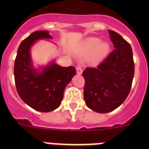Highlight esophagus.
Masks as SVG:
<instances>
[{"label": "esophagus", "mask_w": 149, "mask_h": 149, "mask_svg": "<svg viewBox=\"0 0 149 149\" xmlns=\"http://www.w3.org/2000/svg\"><path fill=\"white\" fill-rule=\"evenodd\" d=\"M76 70H77V73L78 74H81L83 72L82 68H81V66H80V65H77V66L76 67Z\"/></svg>", "instance_id": "obj_1"}]
</instances>
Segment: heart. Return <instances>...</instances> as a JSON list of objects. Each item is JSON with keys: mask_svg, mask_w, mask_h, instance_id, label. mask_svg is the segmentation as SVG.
I'll use <instances>...</instances> for the list:
<instances>
[{"mask_svg": "<svg viewBox=\"0 0 149 149\" xmlns=\"http://www.w3.org/2000/svg\"><path fill=\"white\" fill-rule=\"evenodd\" d=\"M81 51L84 53L92 52V60L95 63H98L103 60L108 54L109 45L107 43H101V40L98 38H88L81 46Z\"/></svg>", "mask_w": 149, "mask_h": 149, "instance_id": "1", "label": "heart"}]
</instances>
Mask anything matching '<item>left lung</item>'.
Here are the masks:
<instances>
[{"label":"left lung","mask_w":149,"mask_h":149,"mask_svg":"<svg viewBox=\"0 0 149 149\" xmlns=\"http://www.w3.org/2000/svg\"><path fill=\"white\" fill-rule=\"evenodd\" d=\"M108 31L115 49L98 66L87 67L83 72L86 106L100 113L113 111L123 103L134 75L131 45L113 30Z\"/></svg>","instance_id":"left-lung-1"}]
</instances>
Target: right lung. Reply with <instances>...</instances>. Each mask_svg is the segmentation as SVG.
Listing matches in <instances>:
<instances>
[{
    "instance_id": "1",
    "label": "right lung",
    "mask_w": 149,
    "mask_h": 149,
    "mask_svg": "<svg viewBox=\"0 0 149 149\" xmlns=\"http://www.w3.org/2000/svg\"><path fill=\"white\" fill-rule=\"evenodd\" d=\"M51 38L45 30L35 31L24 39L18 48L14 65L17 93L28 106L48 113L61 104L65 86L76 74L74 66L62 67L52 63L42 72L33 68L30 58L31 46L40 39Z\"/></svg>"
}]
</instances>
